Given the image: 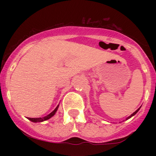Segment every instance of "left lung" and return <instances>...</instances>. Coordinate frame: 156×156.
Returning a JSON list of instances; mask_svg holds the SVG:
<instances>
[{
  "label": "left lung",
  "instance_id": "obj_1",
  "mask_svg": "<svg viewBox=\"0 0 156 156\" xmlns=\"http://www.w3.org/2000/svg\"><path fill=\"white\" fill-rule=\"evenodd\" d=\"M139 109H140V108H138V109H137V110H136V112H134V113H133V114H131V115H130V116H129V117H128V118H127V119H130V117H133V116H134V115H135V114H136V113H137L138 112H139Z\"/></svg>",
  "mask_w": 156,
  "mask_h": 156
}]
</instances>
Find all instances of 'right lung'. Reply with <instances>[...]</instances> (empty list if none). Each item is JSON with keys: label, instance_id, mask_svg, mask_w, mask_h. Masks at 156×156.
Returning <instances> with one entry per match:
<instances>
[{"label": "right lung", "instance_id": "add662e5", "mask_svg": "<svg viewBox=\"0 0 156 156\" xmlns=\"http://www.w3.org/2000/svg\"><path fill=\"white\" fill-rule=\"evenodd\" d=\"M58 105H57V107L55 108L54 110L52 112L51 114H49L48 115L45 116V117H39V118H30V117H28V119H29V120H31V122H43V121H45V120H48V119H50V118L53 117V115L55 114V112H56L57 109H58Z\"/></svg>", "mask_w": 156, "mask_h": 156}]
</instances>
